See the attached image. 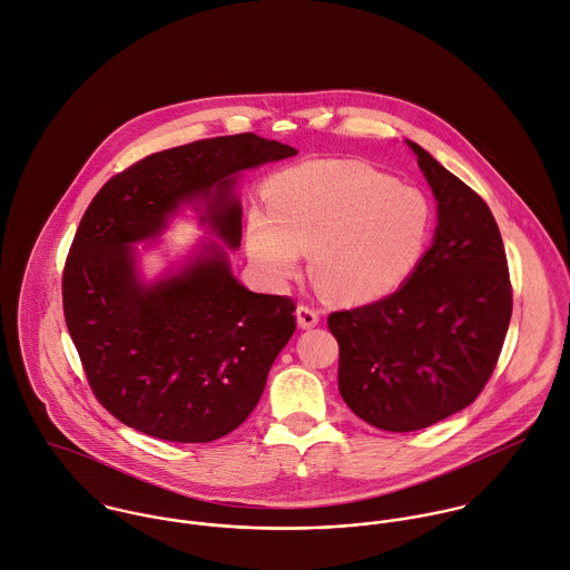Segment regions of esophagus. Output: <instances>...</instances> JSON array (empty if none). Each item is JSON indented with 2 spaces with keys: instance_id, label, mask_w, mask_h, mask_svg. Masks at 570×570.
I'll return each instance as SVG.
<instances>
[{
  "instance_id": "obj_1",
  "label": "esophagus",
  "mask_w": 570,
  "mask_h": 570,
  "mask_svg": "<svg viewBox=\"0 0 570 570\" xmlns=\"http://www.w3.org/2000/svg\"><path fill=\"white\" fill-rule=\"evenodd\" d=\"M296 318H298V325L303 330H312V327L318 325V312L312 305H298L296 307Z\"/></svg>"
}]
</instances>
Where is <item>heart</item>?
Listing matches in <instances>:
<instances>
[{"instance_id":"b5f03b06","label":"heart","mask_w":570,"mask_h":570,"mask_svg":"<svg viewBox=\"0 0 570 570\" xmlns=\"http://www.w3.org/2000/svg\"><path fill=\"white\" fill-rule=\"evenodd\" d=\"M433 205L363 161H314L278 175L267 214L247 218V249L276 283L312 249V274L334 298L365 303L397 289L424 256Z\"/></svg>"}]
</instances>
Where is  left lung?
I'll return each mask as SVG.
<instances>
[{"mask_svg": "<svg viewBox=\"0 0 570 570\" xmlns=\"http://www.w3.org/2000/svg\"><path fill=\"white\" fill-rule=\"evenodd\" d=\"M438 229L409 281L376 303L332 312L338 391L384 431L406 433L469 406L491 379L513 312L500 227L478 191L409 141Z\"/></svg>", "mask_w": 570, "mask_h": 570, "instance_id": "obj_1", "label": "left lung"}]
</instances>
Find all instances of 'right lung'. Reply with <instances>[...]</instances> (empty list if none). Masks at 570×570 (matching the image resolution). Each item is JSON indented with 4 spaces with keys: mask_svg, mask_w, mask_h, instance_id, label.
Masks as SVG:
<instances>
[{
    "mask_svg": "<svg viewBox=\"0 0 570 570\" xmlns=\"http://www.w3.org/2000/svg\"><path fill=\"white\" fill-rule=\"evenodd\" d=\"M294 155L254 132L200 139L132 164L90 200L63 265V318L95 397L124 424L212 442L261 400L296 332V303L245 289L214 243L181 274L146 287L130 243L159 234L179 203L203 196L212 229L238 247L232 175Z\"/></svg>",
    "mask_w": 570,
    "mask_h": 570,
    "instance_id": "right-lung-1",
    "label": "right lung"
}]
</instances>
